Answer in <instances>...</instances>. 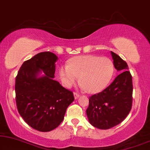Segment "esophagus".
Returning <instances> with one entry per match:
<instances>
[{
	"instance_id": "1",
	"label": "esophagus",
	"mask_w": 150,
	"mask_h": 150,
	"mask_svg": "<svg viewBox=\"0 0 150 150\" xmlns=\"http://www.w3.org/2000/svg\"><path fill=\"white\" fill-rule=\"evenodd\" d=\"M74 98L75 99H78V98H79V96H80V95L78 93H76V92H74Z\"/></svg>"
}]
</instances>
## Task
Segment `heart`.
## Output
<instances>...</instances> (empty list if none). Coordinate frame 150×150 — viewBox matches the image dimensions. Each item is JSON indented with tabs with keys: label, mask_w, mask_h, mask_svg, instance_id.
I'll list each match as a JSON object with an SVG mask.
<instances>
[{
	"label": "heart",
	"mask_w": 150,
	"mask_h": 150,
	"mask_svg": "<svg viewBox=\"0 0 150 150\" xmlns=\"http://www.w3.org/2000/svg\"><path fill=\"white\" fill-rule=\"evenodd\" d=\"M114 74V64L110 59L93 55L75 57L59 69V76L64 87L70 88L79 80L83 89L97 93L106 87Z\"/></svg>",
	"instance_id": "obj_1"
}]
</instances>
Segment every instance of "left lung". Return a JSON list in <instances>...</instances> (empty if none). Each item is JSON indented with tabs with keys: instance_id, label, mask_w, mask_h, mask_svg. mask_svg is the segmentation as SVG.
<instances>
[{
	"instance_id": "1",
	"label": "left lung",
	"mask_w": 150,
	"mask_h": 150,
	"mask_svg": "<svg viewBox=\"0 0 150 150\" xmlns=\"http://www.w3.org/2000/svg\"><path fill=\"white\" fill-rule=\"evenodd\" d=\"M113 64L120 72L113 82L100 93L89 97L86 110L90 124L106 130L120 124L130 112L132 103V80L126 61L110 52Z\"/></svg>"
}]
</instances>
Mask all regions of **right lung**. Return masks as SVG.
Listing matches in <instances>:
<instances>
[{
	"mask_svg": "<svg viewBox=\"0 0 150 150\" xmlns=\"http://www.w3.org/2000/svg\"><path fill=\"white\" fill-rule=\"evenodd\" d=\"M57 60L54 53H39L24 61L16 78L18 112L28 126L40 132L58 127L74 100L72 92L54 80Z\"/></svg>",
	"mask_w": 150,
	"mask_h": 150,
	"instance_id": "right-lung-1",
	"label": "right lung"
}]
</instances>
